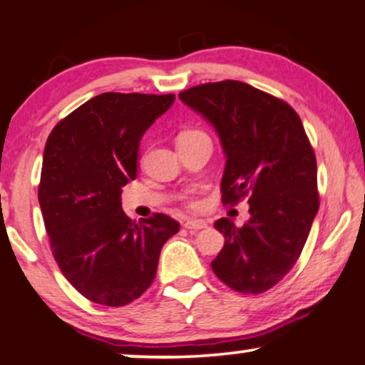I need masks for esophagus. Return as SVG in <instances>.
Returning <instances> with one entry per match:
<instances>
[{
  "mask_svg": "<svg viewBox=\"0 0 365 365\" xmlns=\"http://www.w3.org/2000/svg\"><path fill=\"white\" fill-rule=\"evenodd\" d=\"M185 229H188V230H192V232H195V230H200V229H205L207 224L205 220H202V219H197V220H187L185 224Z\"/></svg>",
  "mask_w": 365,
  "mask_h": 365,
  "instance_id": "esophagus-1",
  "label": "esophagus"
}]
</instances>
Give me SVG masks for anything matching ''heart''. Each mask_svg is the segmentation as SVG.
I'll return each mask as SVG.
<instances>
[{"instance_id": "1", "label": "heart", "mask_w": 365, "mask_h": 365, "mask_svg": "<svg viewBox=\"0 0 365 365\" xmlns=\"http://www.w3.org/2000/svg\"><path fill=\"white\" fill-rule=\"evenodd\" d=\"M190 133H198V131H188V133H183V135H190Z\"/></svg>"}]
</instances>
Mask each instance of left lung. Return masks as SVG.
I'll return each mask as SVG.
<instances>
[{"instance_id":"left-lung-1","label":"left lung","mask_w":365,"mask_h":365,"mask_svg":"<svg viewBox=\"0 0 365 365\" xmlns=\"http://www.w3.org/2000/svg\"><path fill=\"white\" fill-rule=\"evenodd\" d=\"M180 101L212 124L225 155L222 200L249 195V220L214 224L225 237L212 261L217 278L241 293H262L302 255L318 212L317 160L292 106L239 81L180 92Z\"/></svg>"}]
</instances>
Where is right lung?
<instances>
[{
  "mask_svg": "<svg viewBox=\"0 0 365 365\" xmlns=\"http://www.w3.org/2000/svg\"><path fill=\"white\" fill-rule=\"evenodd\" d=\"M173 94L96 96L62 119L43 151L38 202L55 261L91 302L123 307L153 283L180 224L165 214L133 222L121 188L136 178L140 141Z\"/></svg>",
  "mask_w": 365,
  "mask_h": 365,
  "instance_id": "1",
  "label": "right lung"
}]
</instances>
